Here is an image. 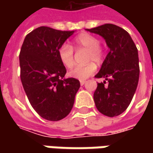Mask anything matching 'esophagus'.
Here are the masks:
<instances>
[{"label":"esophagus","instance_id":"1","mask_svg":"<svg viewBox=\"0 0 153 153\" xmlns=\"http://www.w3.org/2000/svg\"><path fill=\"white\" fill-rule=\"evenodd\" d=\"M86 81L85 80H80V84L81 85H83V84H85Z\"/></svg>","mask_w":153,"mask_h":153}]
</instances>
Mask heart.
<instances>
[{"instance_id":"obj_1","label":"heart","mask_w":153,"mask_h":153,"mask_svg":"<svg viewBox=\"0 0 153 153\" xmlns=\"http://www.w3.org/2000/svg\"><path fill=\"white\" fill-rule=\"evenodd\" d=\"M100 44V42L96 36L88 33H82L75 38L73 47L67 43H64L59 47L58 51L59 58L62 65L67 69H71L75 65L73 48L76 51L87 52L85 61L88 64L74 68L70 72L71 76L80 80L87 79L96 71L97 67L93 62H95L97 65H101L104 59V53Z\"/></svg>"}]
</instances>
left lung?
Wrapping results in <instances>:
<instances>
[{"label":"left lung","mask_w":153,"mask_h":153,"mask_svg":"<svg viewBox=\"0 0 153 153\" xmlns=\"http://www.w3.org/2000/svg\"><path fill=\"white\" fill-rule=\"evenodd\" d=\"M101 36L110 48L96 78L108 82L98 83L94 100L98 111L107 117L122 114L129 105L138 85L140 66L137 48L123 28L112 24L86 29Z\"/></svg>","instance_id":"8db88e82"}]
</instances>
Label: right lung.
Returning a JSON list of instances; mask_svg holds the SVG:
<instances>
[{
	"instance_id": "add662e5",
	"label": "right lung",
	"mask_w": 153,
	"mask_h": 153,
	"mask_svg": "<svg viewBox=\"0 0 153 153\" xmlns=\"http://www.w3.org/2000/svg\"><path fill=\"white\" fill-rule=\"evenodd\" d=\"M72 31L41 26L25 38L19 53L20 79L34 110L48 121L65 117L73 107L79 80L65 79L66 69L59 58V47Z\"/></svg>"
}]
</instances>
